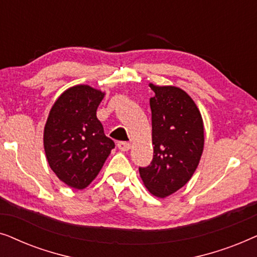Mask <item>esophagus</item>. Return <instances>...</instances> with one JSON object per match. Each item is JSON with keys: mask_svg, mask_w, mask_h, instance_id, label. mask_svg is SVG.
<instances>
[{"mask_svg": "<svg viewBox=\"0 0 257 257\" xmlns=\"http://www.w3.org/2000/svg\"><path fill=\"white\" fill-rule=\"evenodd\" d=\"M118 149L122 151V152H127V151L131 149V144L127 142H120L118 143Z\"/></svg>", "mask_w": 257, "mask_h": 257, "instance_id": "34e87169", "label": "esophagus"}]
</instances>
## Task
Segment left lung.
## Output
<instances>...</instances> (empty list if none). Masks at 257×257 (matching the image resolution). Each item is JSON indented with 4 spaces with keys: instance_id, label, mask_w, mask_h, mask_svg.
I'll return each instance as SVG.
<instances>
[{
    "instance_id": "left-lung-1",
    "label": "left lung",
    "mask_w": 257,
    "mask_h": 257,
    "mask_svg": "<svg viewBox=\"0 0 257 257\" xmlns=\"http://www.w3.org/2000/svg\"><path fill=\"white\" fill-rule=\"evenodd\" d=\"M153 159L139 167L146 188L158 198L173 194L191 180L202 156L203 121L194 100L177 86L150 84Z\"/></svg>"
}]
</instances>
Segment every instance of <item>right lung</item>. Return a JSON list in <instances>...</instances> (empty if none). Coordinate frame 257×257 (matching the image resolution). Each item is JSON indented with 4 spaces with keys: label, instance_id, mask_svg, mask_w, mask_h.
<instances>
[{
    "label": "right lung",
    "instance_id": "add662e5",
    "mask_svg": "<svg viewBox=\"0 0 257 257\" xmlns=\"http://www.w3.org/2000/svg\"><path fill=\"white\" fill-rule=\"evenodd\" d=\"M104 96L89 85L72 86L49 112L43 136L45 156L51 170L69 187H87L114 149L96 115Z\"/></svg>",
    "mask_w": 257,
    "mask_h": 257
}]
</instances>
